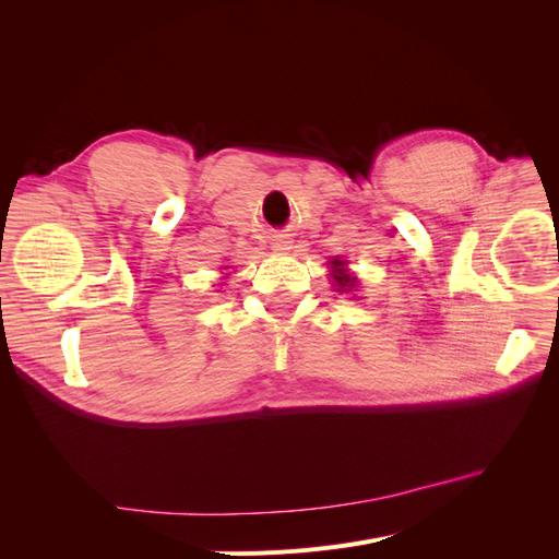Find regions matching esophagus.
I'll return each mask as SVG.
<instances>
[{
  "label": "esophagus",
  "mask_w": 559,
  "mask_h": 559,
  "mask_svg": "<svg viewBox=\"0 0 559 559\" xmlns=\"http://www.w3.org/2000/svg\"><path fill=\"white\" fill-rule=\"evenodd\" d=\"M282 249H284V247H282Z\"/></svg>",
  "instance_id": "esophagus-1"
}]
</instances>
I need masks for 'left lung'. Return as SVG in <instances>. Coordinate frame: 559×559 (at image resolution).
<instances>
[{"label": "left lung", "instance_id": "left-lung-1", "mask_svg": "<svg viewBox=\"0 0 559 559\" xmlns=\"http://www.w3.org/2000/svg\"><path fill=\"white\" fill-rule=\"evenodd\" d=\"M331 265H333V280H335V284L341 286V289H345V292H352V286H354V277H349L347 275V270H345V261H331ZM337 289V292H341Z\"/></svg>", "mask_w": 559, "mask_h": 559}]
</instances>
